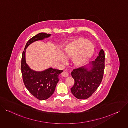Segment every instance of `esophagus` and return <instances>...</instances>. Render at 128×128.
Returning a JSON list of instances; mask_svg holds the SVG:
<instances>
[{
  "label": "esophagus",
  "mask_w": 128,
  "mask_h": 128,
  "mask_svg": "<svg viewBox=\"0 0 128 128\" xmlns=\"http://www.w3.org/2000/svg\"><path fill=\"white\" fill-rule=\"evenodd\" d=\"M62 76L64 78H67L69 76V73L67 71H64L62 74Z\"/></svg>",
  "instance_id": "1"
}]
</instances>
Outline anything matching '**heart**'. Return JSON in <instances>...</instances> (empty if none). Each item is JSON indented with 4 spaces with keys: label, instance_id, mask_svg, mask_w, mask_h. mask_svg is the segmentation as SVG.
<instances>
[{
    "label": "heart",
    "instance_id": "obj_1",
    "mask_svg": "<svg viewBox=\"0 0 128 128\" xmlns=\"http://www.w3.org/2000/svg\"><path fill=\"white\" fill-rule=\"evenodd\" d=\"M64 54L68 58H73V63L78 67L85 65L92 57L94 46L88 40L80 38L73 41L64 48ZM60 58L66 61L63 53L60 52Z\"/></svg>",
    "mask_w": 128,
    "mask_h": 128
}]
</instances>
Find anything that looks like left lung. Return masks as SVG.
Segmentation results:
<instances>
[{"label":"left lung","mask_w":128,"mask_h":128,"mask_svg":"<svg viewBox=\"0 0 128 128\" xmlns=\"http://www.w3.org/2000/svg\"><path fill=\"white\" fill-rule=\"evenodd\" d=\"M105 69V53L102 49L94 61L88 66L75 69L71 72L74 84L71 91L76 98L86 99L92 96L101 84Z\"/></svg>","instance_id":"obj_1"}]
</instances>
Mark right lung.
Returning a JSON list of instances; mask_svg holds the SVG:
<instances>
[{"mask_svg": "<svg viewBox=\"0 0 128 128\" xmlns=\"http://www.w3.org/2000/svg\"><path fill=\"white\" fill-rule=\"evenodd\" d=\"M50 34L40 33L31 38L26 44L23 52L21 62V71L24 84L29 92L40 100L48 99L54 94L59 76L63 71L49 68L42 71L31 69L26 61V50L33 42L50 38Z\"/></svg>", "mask_w": 128, "mask_h": 128, "instance_id": "obj_1", "label": "right lung"}]
</instances>
